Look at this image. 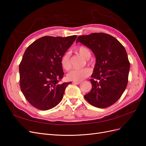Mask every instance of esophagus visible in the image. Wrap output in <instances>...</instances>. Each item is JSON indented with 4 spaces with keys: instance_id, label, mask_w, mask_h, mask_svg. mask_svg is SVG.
I'll list each match as a JSON object with an SVG mask.
<instances>
[{
    "instance_id": "34e87169",
    "label": "esophagus",
    "mask_w": 146,
    "mask_h": 146,
    "mask_svg": "<svg viewBox=\"0 0 146 146\" xmlns=\"http://www.w3.org/2000/svg\"><path fill=\"white\" fill-rule=\"evenodd\" d=\"M81 82H73L72 83L75 84V85H78V84H80Z\"/></svg>"
}]
</instances>
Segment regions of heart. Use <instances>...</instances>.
I'll list each match as a JSON object with an SVG mask.
<instances>
[{"label":"heart","instance_id":"obj_1","mask_svg":"<svg viewBox=\"0 0 146 146\" xmlns=\"http://www.w3.org/2000/svg\"><path fill=\"white\" fill-rule=\"evenodd\" d=\"M76 51L85 59H88L91 56V52L90 49L85 46H79L76 48ZM61 63L63 68L65 70H69L70 69L71 65H70V56L69 54H66L61 57ZM90 73V70L88 68L74 69L67 75V78L69 80L71 81L80 82L89 76Z\"/></svg>","mask_w":146,"mask_h":146}]
</instances>
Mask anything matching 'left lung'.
<instances>
[{"mask_svg": "<svg viewBox=\"0 0 146 146\" xmlns=\"http://www.w3.org/2000/svg\"><path fill=\"white\" fill-rule=\"evenodd\" d=\"M78 42L90 48L96 61L90 79L91 90L84 98L94 107H108L121 98L127 85L130 63L127 52L117 39L104 33L79 36Z\"/></svg>", "mask_w": 146, "mask_h": 146, "instance_id": "obj_1", "label": "left lung"}]
</instances>
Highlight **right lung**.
Listing matches in <instances>:
<instances>
[{
    "label": "right lung",
    "mask_w": 146,
    "mask_h": 146,
    "mask_svg": "<svg viewBox=\"0 0 146 146\" xmlns=\"http://www.w3.org/2000/svg\"><path fill=\"white\" fill-rule=\"evenodd\" d=\"M77 38L43 36L27 48L19 66L20 87L25 99L41 110L55 107L62 100L66 88L61 59Z\"/></svg>",
    "instance_id": "1"
}]
</instances>
